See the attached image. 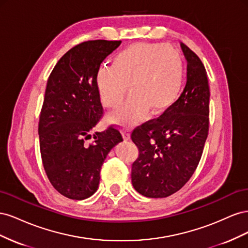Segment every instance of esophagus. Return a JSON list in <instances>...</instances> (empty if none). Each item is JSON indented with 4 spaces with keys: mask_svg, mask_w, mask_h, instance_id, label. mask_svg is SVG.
I'll return each instance as SVG.
<instances>
[{
    "mask_svg": "<svg viewBox=\"0 0 248 248\" xmlns=\"http://www.w3.org/2000/svg\"><path fill=\"white\" fill-rule=\"evenodd\" d=\"M123 137L125 140H130V129L128 127H124L123 128Z\"/></svg>",
    "mask_w": 248,
    "mask_h": 248,
    "instance_id": "esophagus-1",
    "label": "esophagus"
}]
</instances>
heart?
Wrapping results in <instances>:
<instances>
[{
    "mask_svg": "<svg viewBox=\"0 0 248 248\" xmlns=\"http://www.w3.org/2000/svg\"><path fill=\"white\" fill-rule=\"evenodd\" d=\"M102 103L115 108L127 86L130 96L110 115L126 125L139 121L147 109L160 115L175 106L182 93L184 65L179 51L167 44L134 43L119 51L111 66H101L95 76Z\"/></svg>",
    "mask_w": 248,
    "mask_h": 248,
    "instance_id": "b5f03b06",
    "label": "heart"
}]
</instances>
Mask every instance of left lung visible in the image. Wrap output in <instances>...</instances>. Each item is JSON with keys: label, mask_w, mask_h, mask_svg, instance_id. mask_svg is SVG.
I'll use <instances>...</instances> for the list:
<instances>
[{"label": "left lung", "mask_w": 248, "mask_h": 248, "mask_svg": "<svg viewBox=\"0 0 248 248\" xmlns=\"http://www.w3.org/2000/svg\"><path fill=\"white\" fill-rule=\"evenodd\" d=\"M187 81L179 100L157 119L131 133L139 148L132 163L131 182L147 198H167L191 178L204 150L209 131L210 89L200 58L185 44Z\"/></svg>", "instance_id": "obj_1"}]
</instances>
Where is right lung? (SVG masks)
<instances>
[{
    "label": "right lung",
    "mask_w": 248,
    "mask_h": 248,
    "mask_svg": "<svg viewBox=\"0 0 248 248\" xmlns=\"http://www.w3.org/2000/svg\"><path fill=\"white\" fill-rule=\"evenodd\" d=\"M121 41L90 40L69 49L47 80L38 133L44 170L62 196L85 200L98 188L104 159L121 133L109 126L93 134L103 114L95 76Z\"/></svg>",
    "instance_id": "1"
}]
</instances>
